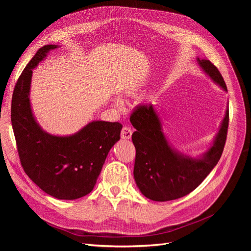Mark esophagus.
<instances>
[{
    "mask_svg": "<svg viewBox=\"0 0 251 251\" xmlns=\"http://www.w3.org/2000/svg\"><path fill=\"white\" fill-rule=\"evenodd\" d=\"M132 136V130L129 127H123L121 131V138L122 139H130Z\"/></svg>",
    "mask_w": 251,
    "mask_h": 251,
    "instance_id": "34e87169",
    "label": "esophagus"
}]
</instances>
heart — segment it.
Returning <instances> with one entry per match:
<instances>
[{"mask_svg":"<svg viewBox=\"0 0 251 251\" xmlns=\"http://www.w3.org/2000/svg\"><path fill=\"white\" fill-rule=\"evenodd\" d=\"M113 104H114V107L118 110H121L123 108V101L120 99H114Z\"/></svg>","mask_w":251,"mask_h":251,"instance_id":"obj_1","label":"heart"}]
</instances>
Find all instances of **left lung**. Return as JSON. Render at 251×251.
<instances>
[{
    "label": "left lung",
    "mask_w": 251,
    "mask_h": 251,
    "mask_svg": "<svg viewBox=\"0 0 251 251\" xmlns=\"http://www.w3.org/2000/svg\"><path fill=\"white\" fill-rule=\"evenodd\" d=\"M196 62L210 80L228 91L215 65L200 58H196ZM130 122L136 129L132 134L136 150L133 171L136 185L147 199L169 201L189 194L217 166L226 142L229 107L227 105L212 144L204 152L195 156L181 152L169 141L162 118L152 103L137 107L131 114Z\"/></svg>",
    "instance_id": "1"
}]
</instances>
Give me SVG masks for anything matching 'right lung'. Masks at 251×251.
Returning <instances> with one entry per match:
<instances>
[{
    "mask_svg": "<svg viewBox=\"0 0 251 251\" xmlns=\"http://www.w3.org/2000/svg\"><path fill=\"white\" fill-rule=\"evenodd\" d=\"M60 47L39 49L23 70L13 92L11 121L25 173L47 194L73 201L94 189L109 151L120 140L122 125L97 120L73 134L55 135L38 124L30 102L32 70Z\"/></svg>",
    "mask_w": 251,
    "mask_h": 251,
    "instance_id": "obj_1",
    "label": "right lung"
}]
</instances>
